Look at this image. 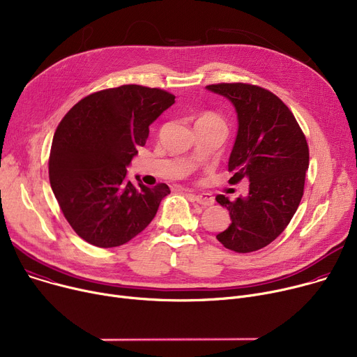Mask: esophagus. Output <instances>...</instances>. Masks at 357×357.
I'll return each mask as SVG.
<instances>
[{
    "instance_id": "esophagus-1",
    "label": "esophagus",
    "mask_w": 357,
    "mask_h": 357,
    "mask_svg": "<svg viewBox=\"0 0 357 357\" xmlns=\"http://www.w3.org/2000/svg\"><path fill=\"white\" fill-rule=\"evenodd\" d=\"M191 199H193L196 203L202 204V206H211L214 204V199L211 195L208 193H200V195H196V193H190L188 195Z\"/></svg>"
}]
</instances>
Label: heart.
<instances>
[{"instance_id": "heart-1", "label": "heart", "mask_w": 357, "mask_h": 357, "mask_svg": "<svg viewBox=\"0 0 357 357\" xmlns=\"http://www.w3.org/2000/svg\"><path fill=\"white\" fill-rule=\"evenodd\" d=\"M197 123H207V124H218V126H223L225 127V121H223V119L218 116V114H215V113H204V114H202L200 117H199V120H197Z\"/></svg>"}]
</instances>
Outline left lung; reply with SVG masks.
<instances>
[{
    "mask_svg": "<svg viewBox=\"0 0 357 357\" xmlns=\"http://www.w3.org/2000/svg\"><path fill=\"white\" fill-rule=\"evenodd\" d=\"M210 91L227 97L238 119L230 154V184L248 178L249 196L230 202L231 225L217 234L226 249L252 253L276 240L290 223L305 191L309 146L290 108L271 91L249 83H218Z\"/></svg>",
    "mask_w": 357,
    "mask_h": 357,
    "instance_id": "1",
    "label": "left lung"
}]
</instances>
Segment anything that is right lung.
Wrapping results in <instances>:
<instances>
[{
	"label": "right lung",
	"mask_w": 357,
	"mask_h": 357,
	"mask_svg": "<svg viewBox=\"0 0 357 357\" xmlns=\"http://www.w3.org/2000/svg\"><path fill=\"white\" fill-rule=\"evenodd\" d=\"M174 102L161 89L124 84L81 98L54 134L50 184L73 230L108 249L126 244L154 218L167 184L153 188L127 180L131 158L149 126Z\"/></svg>",
	"instance_id": "add662e5"
}]
</instances>
